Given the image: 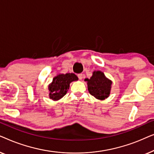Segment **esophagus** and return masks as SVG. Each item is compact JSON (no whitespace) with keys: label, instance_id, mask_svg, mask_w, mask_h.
Returning a JSON list of instances; mask_svg holds the SVG:
<instances>
[{"label":"esophagus","instance_id":"1","mask_svg":"<svg viewBox=\"0 0 154 154\" xmlns=\"http://www.w3.org/2000/svg\"><path fill=\"white\" fill-rule=\"evenodd\" d=\"M78 77H79V80H82V79H83V74L82 73H79V74H78Z\"/></svg>","mask_w":154,"mask_h":154}]
</instances>
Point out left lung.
I'll list each match as a JSON object with an SVG mask.
<instances>
[{"mask_svg":"<svg viewBox=\"0 0 154 154\" xmlns=\"http://www.w3.org/2000/svg\"><path fill=\"white\" fill-rule=\"evenodd\" d=\"M85 81L90 94L97 100H104L110 95L112 81L106 78L102 71H94L90 79H86Z\"/></svg>","mask_w":154,"mask_h":154,"instance_id":"left-lung-1","label":"left lung"}]
</instances>
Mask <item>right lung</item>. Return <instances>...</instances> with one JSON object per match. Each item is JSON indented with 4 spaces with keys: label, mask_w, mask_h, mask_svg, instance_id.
<instances>
[{
    "label": "right lung",
    "mask_w": 154,
    "mask_h": 154,
    "mask_svg": "<svg viewBox=\"0 0 154 154\" xmlns=\"http://www.w3.org/2000/svg\"><path fill=\"white\" fill-rule=\"evenodd\" d=\"M78 80V77L73 73L66 74L58 73L53 78L52 83L48 85L49 98L53 101L60 100L66 94L71 82Z\"/></svg>",
    "instance_id": "add662e5"
}]
</instances>
